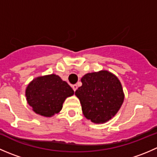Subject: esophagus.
<instances>
[{
	"label": "esophagus",
	"instance_id": "obj_1",
	"mask_svg": "<svg viewBox=\"0 0 157 157\" xmlns=\"http://www.w3.org/2000/svg\"><path fill=\"white\" fill-rule=\"evenodd\" d=\"M72 88H73V90H74V91L75 92L76 90H77V84L73 85V86H72Z\"/></svg>",
	"mask_w": 157,
	"mask_h": 157
}]
</instances>
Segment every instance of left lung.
Segmentation results:
<instances>
[{
    "mask_svg": "<svg viewBox=\"0 0 157 157\" xmlns=\"http://www.w3.org/2000/svg\"><path fill=\"white\" fill-rule=\"evenodd\" d=\"M82 86L75 92L86 118L95 124H103L117 114L124 99L118 77L108 71L86 74Z\"/></svg>",
    "mask_w": 157,
    "mask_h": 157,
    "instance_id": "8db88e82",
    "label": "left lung"
}]
</instances>
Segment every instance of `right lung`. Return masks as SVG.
<instances>
[{
  "instance_id": "obj_1",
  "label": "right lung",
  "mask_w": 157,
  "mask_h": 157,
  "mask_svg": "<svg viewBox=\"0 0 157 157\" xmlns=\"http://www.w3.org/2000/svg\"><path fill=\"white\" fill-rule=\"evenodd\" d=\"M74 93L68 83L55 74L36 77L26 89L27 103L35 113L44 117L58 114L65 99Z\"/></svg>"
}]
</instances>
